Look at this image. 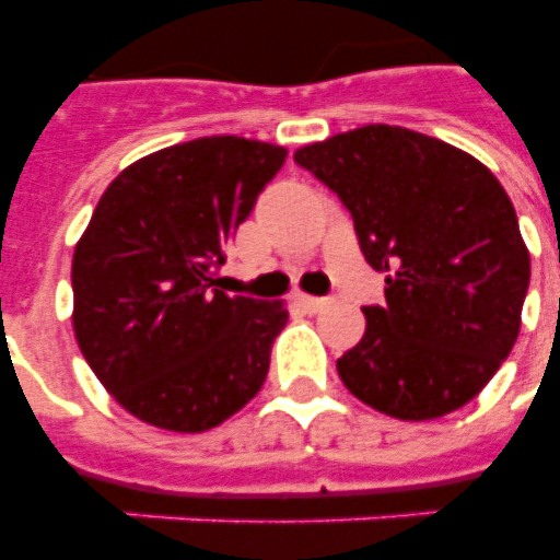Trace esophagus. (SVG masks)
Wrapping results in <instances>:
<instances>
[{
    "label": "esophagus",
    "instance_id": "34e87169",
    "mask_svg": "<svg viewBox=\"0 0 560 560\" xmlns=\"http://www.w3.org/2000/svg\"><path fill=\"white\" fill-rule=\"evenodd\" d=\"M296 305L305 311V314H316V311H323L328 305V299H319V296H305V293H299L296 296Z\"/></svg>",
    "mask_w": 560,
    "mask_h": 560
}]
</instances>
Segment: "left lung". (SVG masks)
Instances as JSON below:
<instances>
[{
    "label": "left lung",
    "mask_w": 560,
    "mask_h": 560,
    "mask_svg": "<svg viewBox=\"0 0 560 560\" xmlns=\"http://www.w3.org/2000/svg\"><path fill=\"white\" fill-rule=\"evenodd\" d=\"M293 160L340 197L366 261L386 272V302L363 307L366 334L337 360L346 389L400 421L477 398L521 334L532 276L500 179L442 139L389 125Z\"/></svg>",
    "instance_id": "left-lung-1"
}]
</instances>
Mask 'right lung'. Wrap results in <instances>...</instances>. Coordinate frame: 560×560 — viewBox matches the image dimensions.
Wrapping results in <instances>:
<instances>
[{
    "mask_svg": "<svg viewBox=\"0 0 560 560\" xmlns=\"http://www.w3.org/2000/svg\"><path fill=\"white\" fill-rule=\"evenodd\" d=\"M279 144L206 136L125 168L74 246V340L144 424L202 433L249 404L284 302L226 296L223 246L284 165Z\"/></svg>",
    "mask_w": 560,
    "mask_h": 560,
    "instance_id": "add662e5",
    "label": "right lung"
}]
</instances>
